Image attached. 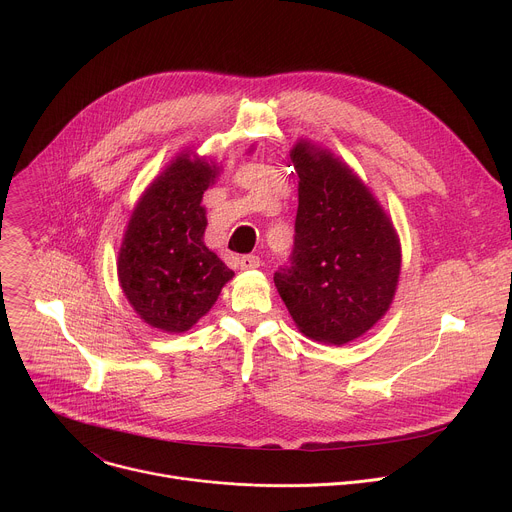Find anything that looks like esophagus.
Segmentation results:
<instances>
[{
	"mask_svg": "<svg viewBox=\"0 0 512 512\" xmlns=\"http://www.w3.org/2000/svg\"><path fill=\"white\" fill-rule=\"evenodd\" d=\"M259 265H261V259H259V257H255V255H243V257L239 259V267H241L243 271L257 269Z\"/></svg>",
	"mask_w": 512,
	"mask_h": 512,
	"instance_id": "1",
	"label": "esophagus"
}]
</instances>
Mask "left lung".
I'll list each match as a JSON object with an SVG mask.
<instances>
[{
    "label": "left lung",
    "instance_id": "left-lung-1",
    "mask_svg": "<svg viewBox=\"0 0 512 512\" xmlns=\"http://www.w3.org/2000/svg\"><path fill=\"white\" fill-rule=\"evenodd\" d=\"M298 216L291 267L273 275L298 330L342 346L369 332L391 308L401 243L371 188L336 154L298 139Z\"/></svg>",
    "mask_w": 512,
    "mask_h": 512
}]
</instances>
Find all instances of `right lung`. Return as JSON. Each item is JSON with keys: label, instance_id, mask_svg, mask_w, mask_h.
Segmentation results:
<instances>
[{"label": "right lung", "instance_id": "obj_1", "mask_svg": "<svg viewBox=\"0 0 512 512\" xmlns=\"http://www.w3.org/2000/svg\"><path fill=\"white\" fill-rule=\"evenodd\" d=\"M218 174L221 166L214 160L186 148L131 210L117 255L119 285L135 314L162 332H188L235 277L204 245L202 194Z\"/></svg>", "mask_w": 512, "mask_h": 512}]
</instances>
